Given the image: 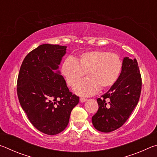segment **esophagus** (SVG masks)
I'll return each instance as SVG.
<instances>
[{
    "instance_id": "obj_1",
    "label": "esophagus",
    "mask_w": 157,
    "mask_h": 157,
    "mask_svg": "<svg viewBox=\"0 0 157 157\" xmlns=\"http://www.w3.org/2000/svg\"><path fill=\"white\" fill-rule=\"evenodd\" d=\"M86 98H83V97H81L80 98H79V100H80V102H85V101H86Z\"/></svg>"
}]
</instances>
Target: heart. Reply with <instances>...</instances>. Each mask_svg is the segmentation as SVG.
Segmentation results:
<instances>
[{
    "instance_id": "obj_1",
    "label": "heart",
    "mask_w": 157,
    "mask_h": 157,
    "mask_svg": "<svg viewBox=\"0 0 157 157\" xmlns=\"http://www.w3.org/2000/svg\"><path fill=\"white\" fill-rule=\"evenodd\" d=\"M122 70V62L118 55L105 50H90L82 53L76 60L68 57L62 63L61 71L69 86L79 79L73 90L81 95H92L102 89H109L116 83Z\"/></svg>"
}]
</instances>
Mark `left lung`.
I'll return each instance as SVG.
<instances>
[{"mask_svg": "<svg viewBox=\"0 0 157 157\" xmlns=\"http://www.w3.org/2000/svg\"><path fill=\"white\" fill-rule=\"evenodd\" d=\"M142 79L136 59L124 57L118 80L98 98V110L92 117L95 129L111 132L125 123L139 102Z\"/></svg>", "mask_w": 157, "mask_h": 157, "instance_id": "left-lung-1", "label": "left lung"}]
</instances>
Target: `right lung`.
I'll return each mask as SVG.
<instances>
[{
    "label": "right lung",
    "instance_id": "add662e5",
    "mask_svg": "<svg viewBox=\"0 0 157 157\" xmlns=\"http://www.w3.org/2000/svg\"><path fill=\"white\" fill-rule=\"evenodd\" d=\"M66 50V46L41 45L26 55L18 76L21 107L33 125L48 135L66 129L71 111L79 101L57 71Z\"/></svg>",
    "mask_w": 157,
    "mask_h": 157
}]
</instances>
